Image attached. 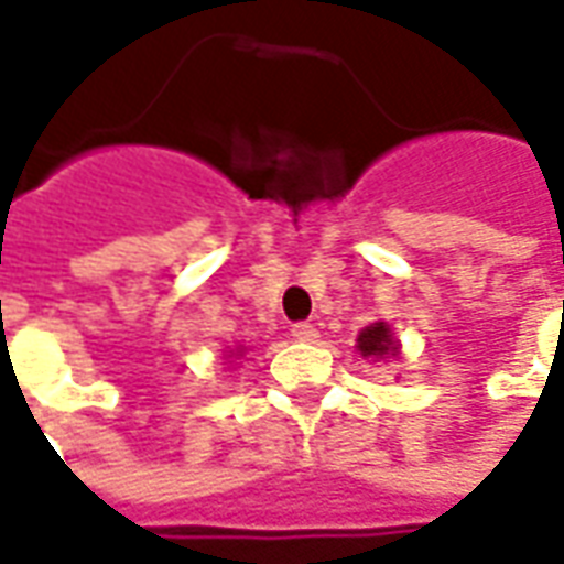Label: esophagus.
<instances>
[{"mask_svg": "<svg viewBox=\"0 0 564 564\" xmlns=\"http://www.w3.org/2000/svg\"><path fill=\"white\" fill-rule=\"evenodd\" d=\"M293 338H295V341H302V344H311V341H317L319 335H317V329L311 326V323H295Z\"/></svg>", "mask_w": 564, "mask_h": 564, "instance_id": "obj_1", "label": "esophagus"}]
</instances>
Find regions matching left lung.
<instances>
[{
  "mask_svg": "<svg viewBox=\"0 0 564 564\" xmlns=\"http://www.w3.org/2000/svg\"><path fill=\"white\" fill-rule=\"evenodd\" d=\"M356 347H359V354L371 356V359H383V356H395V341H392V332L387 323H375V326H368V329L359 332V338H356Z\"/></svg>",
  "mask_w": 564,
  "mask_h": 564,
  "instance_id": "left-lung-1",
  "label": "left lung"
}]
</instances>
